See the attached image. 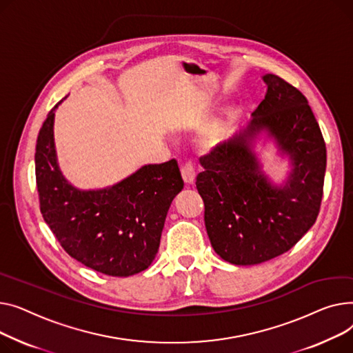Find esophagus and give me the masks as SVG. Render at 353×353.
<instances>
[{
  "mask_svg": "<svg viewBox=\"0 0 353 353\" xmlns=\"http://www.w3.org/2000/svg\"><path fill=\"white\" fill-rule=\"evenodd\" d=\"M181 174H182L185 183H188V185L194 183L196 172H195V167L192 165V162H185L181 167Z\"/></svg>",
  "mask_w": 353,
  "mask_h": 353,
  "instance_id": "34e87169",
  "label": "esophagus"
}]
</instances>
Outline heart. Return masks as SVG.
<instances>
[{"label": "heart", "mask_w": 353, "mask_h": 353, "mask_svg": "<svg viewBox=\"0 0 353 353\" xmlns=\"http://www.w3.org/2000/svg\"><path fill=\"white\" fill-rule=\"evenodd\" d=\"M226 132V122H218L212 125L208 131H206L202 137V145L205 148H211L216 145Z\"/></svg>", "instance_id": "obj_1"}]
</instances>
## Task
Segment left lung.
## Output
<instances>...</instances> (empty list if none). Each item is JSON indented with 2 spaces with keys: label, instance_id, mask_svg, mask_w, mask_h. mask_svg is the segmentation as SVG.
Returning a JSON list of instances; mask_svg holds the SVG:
<instances>
[{
  "label": "left lung",
  "instance_id": "obj_1",
  "mask_svg": "<svg viewBox=\"0 0 353 353\" xmlns=\"http://www.w3.org/2000/svg\"><path fill=\"white\" fill-rule=\"evenodd\" d=\"M266 95L246 130L199 158L196 190L215 252L234 265H256L291 250L318 218L323 195L326 145L306 97L266 74ZM265 129L293 161L285 187L260 172L250 141Z\"/></svg>",
  "mask_w": 353,
  "mask_h": 353
}]
</instances>
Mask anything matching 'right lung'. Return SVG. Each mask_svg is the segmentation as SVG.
Listing matches in <instances>:
<instances>
[{"mask_svg":"<svg viewBox=\"0 0 353 353\" xmlns=\"http://www.w3.org/2000/svg\"><path fill=\"white\" fill-rule=\"evenodd\" d=\"M52 125L54 110L35 148L39 210L50 230L70 256L97 272L145 271L158 252L171 202L183 188L178 162L145 165L111 188L79 191L58 170Z\"/></svg>","mask_w":353,"mask_h":353,"instance_id":"add662e5","label":"right lung"}]
</instances>
